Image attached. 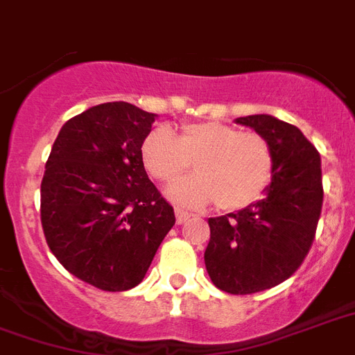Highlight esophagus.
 I'll return each instance as SVG.
<instances>
[{"mask_svg": "<svg viewBox=\"0 0 355 355\" xmlns=\"http://www.w3.org/2000/svg\"><path fill=\"white\" fill-rule=\"evenodd\" d=\"M175 217H177V223L178 224H184L186 223V220H189V217H191V215H189V213L187 211H184V209H175Z\"/></svg>", "mask_w": 355, "mask_h": 355, "instance_id": "obj_1", "label": "esophagus"}]
</instances>
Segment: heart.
<instances>
[{
  "mask_svg": "<svg viewBox=\"0 0 355 355\" xmlns=\"http://www.w3.org/2000/svg\"><path fill=\"white\" fill-rule=\"evenodd\" d=\"M140 155L146 171L162 184L177 182L193 162L197 175L173 186L171 198L195 207L217 202L224 211H241L257 202L275 168L266 138L224 122L186 123L177 137L166 128L153 129Z\"/></svg>",
  "mask_w": 355,
  "mask_h": 355,
  "instance_id": "heart-1",
  "label": "heart"
}]
</instances>
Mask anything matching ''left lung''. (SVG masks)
Instances as JSON below:
<instances>
[{
    "instance_id": "left-lung-1",
    "label": "left lung",
    "mask_w": 355,
    "mask_h": 355,
    "mask_svg": "<svg viewBox=\"0 0 355 355\" xmlns=\"http://www.w3.org/2000/svg\"><path fill=\"white\" fill-rule=\"evenodd\" d=\"M272 146V186L243 211L213 217L204 261L213 284L233 295L262 292L292 277L312 248L322 206L321 157L292 123L270 114L237 118Z\"/></svg>"
}]
</instances>
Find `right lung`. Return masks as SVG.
<instances>
[{
	"instance_id": "add662e5",
	"label": "right lung",
	"mask_w": 355,
	"mask_h": 355,
	"mask_svg": "<svg viewBox=\"0 0 355 355\" xmlns=\"http://www.w3.org/2000/svg\"><path fill=\"white\" fill-rule=\"evenodd\" d=\"M153 112L100 103L63 123L42 180V227L69 273L103 292L140 284L175 224L144 168Z\"/></svg>"
}]
</instances>
